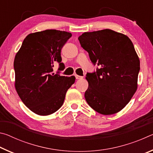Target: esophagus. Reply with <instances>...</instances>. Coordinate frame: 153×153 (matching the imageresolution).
Returning <instances> with one entry per match:
<instances>
[{"mask_svg": "<svg viewBox=\"0 0 153 153\" xmlns=\"http://www.w3.org/2000/svg\"><path fill=\"white\" fill-rule=\"evenodd\" d=\"M76 78L77 79H83V76H77V75H76Z\"/></svg>", "mask_w": 153, "mask_h": 153, "instance_id": "esophagus-1", "label": "esophagus"}]
</instances>
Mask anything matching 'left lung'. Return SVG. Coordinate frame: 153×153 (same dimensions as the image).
I'll return each mask as SVG.
<instances>
[{"instance_id":"obj_1","label":"left lung","mask_w":153,"mask_h":153,"mask_svg":"<svg viewBox=\"0 0 153 153\" xmlns=\"http://www.w3.org/2000/svg\"><path fill=\"white\" fill-rule=\"evenodd\" d=\"M90 60L100 65L87 73L86 102L97 112L112 115L129 102L138 87L140 60L128 36L109 29L84 32L79 36Z\"/></svg>"}]
</instances>
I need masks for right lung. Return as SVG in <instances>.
Returning a JSON list of instances; mask_svg holds the SVG:
<instances>
[{"label": "right lung", "mask_w": 153, "mask_h": 153, "mask_svg": "<svg viewBox=\"0 0 153 153\" xmlns=\"http://www.w3.org/2000/svg\"><path fill=\"white\" fill-rule=\"evenodd\" d=\"M69 32L46 30L27 35L14 60L15 89L29 109L39 115L56 112L63 104L75 76L53 73L54 64L65 68L61 51L71 37Z\"/></svg>", "instance_id": "add662e5"}]
</instances>
